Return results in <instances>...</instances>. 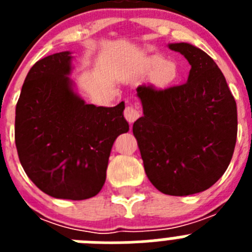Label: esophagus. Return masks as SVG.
<instances>
[{
  "label": "esophagus",
  "mask_w": 252,
  "mask_h": 252,
  "mask_svg": "<svg viewBox=\"0 0 252 252\" xmlns=\"http://www.w3.org/2000/svg\"><path fill=\"white\" fill-rule=\"evenodd\" d=\"M124 116H125V119L127 120V122H130V124L132 125L133 122L136 121V120L140 117L139 107H137L136 104H127L124 111Z\"/></svg>",
  "instance_id": "obj_1"
}]
</instances>
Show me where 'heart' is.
<instances>
[{"instance_id": "heart-1", "label": "heart", "mask_w": 252, "mask_h": 252, "mask_svg": "<svg viewBox=\"0 0 252 252\" xmlns=\"http://www.w3.org/2000/svg\"><path fill=\"white\" fill-rule=\"evenodd\" d=\"M145 69L149 74H154V83L160 88H166L177 82L179 68L173 62H168L161 55H151L146 59Z\"/></svg>"}]
</instances>
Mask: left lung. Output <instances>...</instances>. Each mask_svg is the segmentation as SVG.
Returning a JSON list of instances; mask_svg holds the SVG:
<instances>
[{"label": "left lung", "mask_w": 252, "mask_h": 252, "mask_svg": "<svg viewBox=\"0 0 252 252\" xmlns=\"http://www.w3.org/2000/svg\"><path fill=\"white\" fill-rule=\"evenodd\" d=\"M190 64L188 82L157 90L139 86L144 116L132 126L144 168L164 194L203 192L223 175L237 136V108L223 74L203 50L169 44Z\"/></svg>", "instance_id": "8db88e82"}]
</instances>
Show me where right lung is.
Wrapping results in <instances>:
<instances>
[{
    "instance_id": "right-lung-1",
    "label": "right lung",
    "mask_w": 252,
    "mask_h": 252,
    "mask_svg": "<svg viewBox=\"0 0 252 252\" xmlns=\"http://www.w3.org/2000/svg\"><path fill=\"white\" fill-rule=\"evenodd\" d=\"M70 53L32 65L16 104L15 142L22 168L46 194L82 201L98 194L116 137L128 131L125 103L86 104L68 74Z\"/></svg>"
}]
</instances>
